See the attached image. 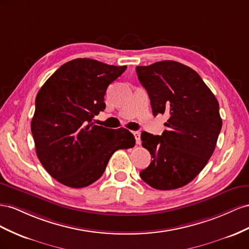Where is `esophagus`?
<instances>
[{"instance_id":"1","label":"esophagus","mask_w":249,"mask_h":249,"mask_svg":"<svg viewBox=\"0 0 249 249\" xmlns=\"http://www.w3.org/2000/svg\"><path fill=\"white\" fill-rule=\"evenodd\" d=\"M132 133H133L134 138H136L137 144H138V145H140V144H141V133H140V131H133Z\"/></svg>"}]
</instances>
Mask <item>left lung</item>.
<instances>
[{
	"label": "left lung",
	"mask_w": 249,
	"mask_h": 249,
	"mask_svg": "<svg viewBox=\"0 0 249 249\" xmlns=\"http://www.w3.org/2000/svg\"><path fill=\"white\" fill-rule=\"evenodd\" d=\"M136 71L153 115L169 116L160 137L141 134L152 160L140 176L156 190L181 188L200 173L215 150L222 127L219 103L201 77L182 63L164 60Z\"/></svg>",
	"instance_id": "1"
}]
</instances>
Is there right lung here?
<instances>
[{
	"instance_id": "obj_1",
	"label": "right lung",
	"mask_w": 249,
	"mask_h": 249,
	"mask_svg": "<svg viewBox=\"0 0 249 249\" xmlns=\"http://www.w3.org/2000/svg\"><path fill=\"white\" fill-rule=\"evenodd\" d=\"M126 68L77 58L62 65L39 89L31 131L39 161L58 182L88 187L102 176L113 152L136 144L129 130L93 122L105 109L106 89Z\"/></svg>"
}]
</instances>
